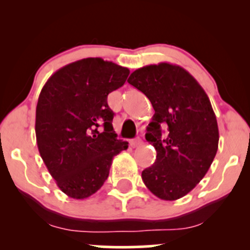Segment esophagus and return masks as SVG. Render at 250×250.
Listing matches in <instances>:
<instances>
[{"label": "esophagus", "mask_w": 250, "mask_h": 250, "mask_svg": "<svg viewBox=\"0 0 250 250\" xmlns=\"http://www.w3.org/2000/svg\"><path fill=\"white\" fill-rule=\"evenodd\" d=\"M142 140L140 139V137H136V139H134V140H131L130 141V146L133 148H137V147H140V146H142Z\"/></svg>", "instance_id": "1"}]
</instances>
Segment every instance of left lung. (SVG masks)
I'll return each instance as SVG.
<instances>
[{"mask_svg":"<svg viewBox=\"0 0 250 250\" xmlns=\"http://www.w3.org/2000/svg\"><path fill=\"white\" fill-rule=\"evenodd\" d=\"M129 84L142 91L155 114L146 140L156 149L142 171L146 187L159 199L175 201L205 177L219 148V127L209 97L187 70L161 62L136 69ZM167 135L162 136V128Z\"/></svg>","mask_w":250,"mask_h":250,"instance_id":"obj_1","label":"left lung"}]
</instances>
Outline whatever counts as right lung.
Returning a JSON list of instances; mask_svg holds the SVG:
<instances>
[{
    "label": "right lung",
    "mask_w": 250,
    "mask_h": 250,
    "mask_svg": "<svg viewBox=\"0 0 250 250\" xmlns=\"http://www.w3.org/2000/svg\"><path fill=\"white\" fill-rule=\"evenodd\" d=\"M128 68L88 57L49 77L36 105V142L56 185L71 199L95 194L115 155L128 148L114 131L108 94L125 84Z\"/></svg>",
    "instance_id": "1"
}]
</instances>
